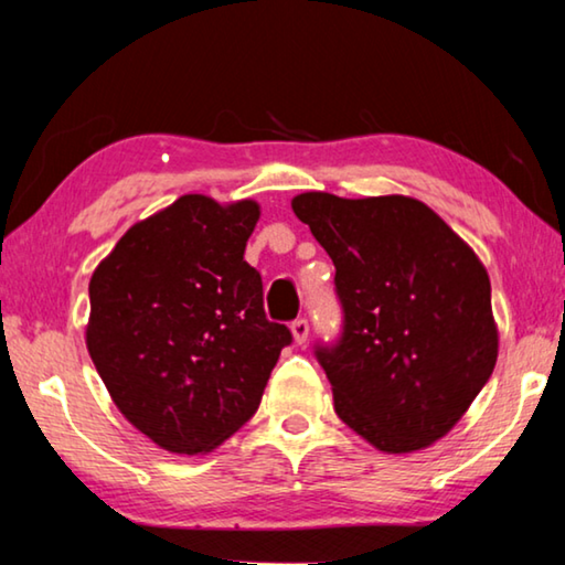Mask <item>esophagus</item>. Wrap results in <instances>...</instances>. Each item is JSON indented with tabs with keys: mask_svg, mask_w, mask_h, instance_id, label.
I'll list each match as a JSON object with an SVG mask.
<instances>
[{
	"mask_svg": "<svg viewBox=\"0 0 565 565\" xmlns=\"http://www.w3.org/2000/svg\"><path fill=\"white\" fill-rule=\"evenodd\" d=\"M291 334H294V342L305 344L307 337H309V322H307V319H294V322H291Z\"/></svg>",
	"mask_w": 565,
	"mask_h": 565,
	"instance_id": "34e87169",
	"label": "esophagus"
}]
</instances>
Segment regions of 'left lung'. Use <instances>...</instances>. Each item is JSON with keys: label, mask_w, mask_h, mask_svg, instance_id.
<instances>
[{"label": "left lung", "mask_w": 565, "mask_h": 565, "mask_svg": "<svg viewBox=\"0 0 565 565\" xmlns=\"http://www.w3.org/2000/svg\"><path fill=\"white\" fill-rule=\"evenodd\" d=\"M291 210L334 264L342 337L315 352L337 416L388 454L439 441L498 363L482 260L431 207L406 195L301 192Z\"/></svg>", "instance_id": "8db88e82"}]
</instances>
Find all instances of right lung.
<instances>
[{
  "mask_svg": "<svg viewBox=\"0 0 565 565\" xmlns=\"http://www.w3.org/2000/svg\"><path fill=\"white\" fill-rule=\"evenodd\" d=\"M254 200L182 195L121 235L90 276L88 355L116 408L172 454H205L256 414L291 342L243 260Z\"/></svg>",
  "mask_w": 565,
  "mask_h": 565,
  "instance_id": "obj_1",
  "label": "right lung"
}]
</instances>
